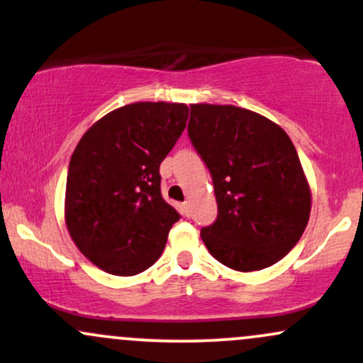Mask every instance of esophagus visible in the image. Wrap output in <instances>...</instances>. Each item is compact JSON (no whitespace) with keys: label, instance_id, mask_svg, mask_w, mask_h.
I'll return each instance as SVG.
<instances>
[{"label":"esophagus","instance_id":"obj_1","mask_svg":"<svg viewBox=\"0 0 363 363\" xmlns=\"http://www.w3.org/2000/svg\"><path fill=\"white\" fill-rule=\"evenodd\" d=\"M181 210H182V213H184L186 216H189L191 215V205H189V201H184L181 205Z\"/></svg>","mask_w":363,"mask_h":363}]
</instances>
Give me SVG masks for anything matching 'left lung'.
Masks as SVG:
<instances>
[{"label":"left lung","mask_w":363,"mask_h":363,"mask_svg":"<svg viewBox=\"0 0 363 363\" xmlns=\"http://www.w3.org/2000/svg\"><path fill=\"white\" fill-rule=\"evenodd\" d=\"M191 143L213 179L218 216L201 228L211 256L235 272L268 268L298 242L311 189L283 129L235 106L193 104Z\"/></svg>","instance_id":"obj_1"}]
</instances>
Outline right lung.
<instances>
[{"label": "right lung", "instance_id": "right-lung-1", "mask_svg": "<svg viewBox=\"0 0 363 363\" xmlns=\"http://www.w3.org/2000/svg\"><path fill=\"white\" fill-rule=\"evenodd\" d=\"M187 116L186 104H129L99 119L78 141L66 179V227L104 272L133 277L164 251L181 215L162 198L160 164Z\"/></svg>", "mask_w": 363, "mask_h": 363}]
</instances>
